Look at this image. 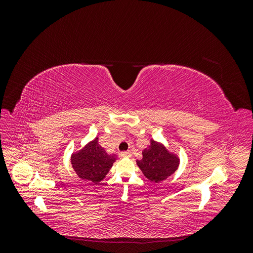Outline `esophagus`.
Returning <instances> with one entry per match:
<instances>
[{"label":"esophagus","instance_id":"esophagus-1","mask_svg":"<svg viewBox=\"0 0 253 253\" xmlns=\"http://www.w3.org/2000/svg\"><path fill=\"white\" fill-rule=\"evenodd\" d=\"M120 155H121V157H131L132 153L129 151H126V152H121Z\"/></svg>","mask_w":253,"mask_h":253}]
</instances>
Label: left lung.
Listing matches in <instances>:
<instances>
[{
	"mask_svg": "<svg viewBox=\"0 0 253 253\" xmlns=\"http://www.w3.org/2000/svg\"><path fill=\"white\" fill-rule=\"evenodd\" d=\"M150 145L142 151V158L137 160V166L143 175L152 182L167 179L178 169L180 159L174 152H170L162 142L151 139Z\"/></svg>",
	"mask_w": 253,
	"mask_h": 253,
	"instance_id": "obj_1",
	"label": "left lung"
}]
</instances>
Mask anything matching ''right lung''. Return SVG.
Returning a JSON list of instances; mask_svg holds the SVG:
<instances>
[{
    "instance_id": "obj_1",
    "label": "right lung",
    "mask_w": 253,
    "mask_h": 253,
    "mask_svg": "<svg viewBox=\"0 0 253 253\" xmlns=\"http://www.w3.org/2000/svg\"><path fill=\"white\" fill-rule=\"evenodd\" d=\"M116 154H108L98 143V137L71 156L73 169L81 179L98 183L103 180L116 162Z\"/></svg>"
}]
</instances>
